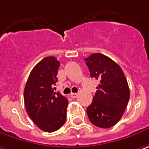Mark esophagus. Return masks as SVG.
<instances>
[{"label":"esophagus","instance_id":"obj_1","mask_svg":"<svg viewBox=\"0 0 149 149\" xmlns=\"http://www.w3.org/2000/svg\"><path fill=\"white\" fill-rule=\"evenodd\" d=\"M77 95H78V94H77V93H71V97H72V99L77 98Z\"/></svg>","mask_w":149,"mask_h":149}]
</instances>
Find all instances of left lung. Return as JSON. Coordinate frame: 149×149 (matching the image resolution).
<instances>
[{
    "mask_svg": "<svg viewBox=\"0 0 149 149\" xmlns=\"http://www.w3.org/2000/svg\"><path fill=\"white\" fill-rule=\"evenodd\" d=\"M91 77L100 81L97 92L87 114L91 123L101 128L115 126L127 108L130 90L122 69L109 57L100 53L85 59Z\"/></svg>",
    "mask_w": 149,
    "mask_h": 149,
    "instance_id": "1",
    "label": "left lung"
}]
</instances>
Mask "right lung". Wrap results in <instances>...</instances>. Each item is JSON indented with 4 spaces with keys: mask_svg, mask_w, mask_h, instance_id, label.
Returning a JSON list of instances; mask_svg holds the SVG:
<instances>
[{
    "mask_svg": "<svg viewBox=\"0 0 149 149\" xmlns=\"http://www.w3.org/2000/svg\"><path fill=\"white\" fill-rule=\"evenodd\" d=\"M59 66L56 57L44 58L31 71L24 88V104L29 117L46 132L60 129L66 119L68 100L54 92Z\"/></svg>",
    "mask_w": 149,
    "mask_h": 149,
    "instance_id": "right-lung-1",
    "label": "right lung"
}]
</instances>
